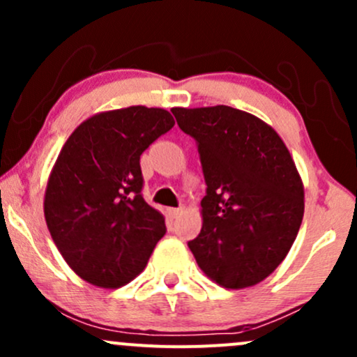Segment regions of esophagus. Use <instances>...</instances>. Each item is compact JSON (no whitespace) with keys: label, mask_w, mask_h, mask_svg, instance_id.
Returning <instances> with one entry per match:
<instances>
[{"label":"esophagus","mask_w":357,"mask_h":357,"mask_svg":"<svg viewBox=\"0 0 357 357\" xmlns=\"http://www.w3.org/2000/svg\"><path fill=\"white\" fill-rule=\"evenodd\" d=\"M167 213H169V216H173V218H176V216H178V215H181L183 208H169V210H167Z\"/></svg>","instance_id":"esophagus-1"}]
</instances>
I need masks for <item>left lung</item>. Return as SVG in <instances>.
<instances>
[{
    "instance_id": "1",
    "label": "left lung",
    "mask_w": 357,
    "mask_h": 357,
    "mask_svg": "<svg viewBox=\"0 0 357 357\" xmlns=\"http://www.w3.org/2000/svg\"><path fill=\"white\" fill-rule=\"evenodd\" d=\"M198 142L206 196L202 233L188 243L225 289L265 280L292 248L304 218V183L272 126L243 110L171 109Z\"/></svg>"
}]
</instances>
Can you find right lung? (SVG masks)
Instances as JSON below:
<instances>
[{
	"mask_svg": "<svg viewBox=\"0 0 357 357\" xmlns=\"http://www.w3.org/2000/svg\"><path fill=\"white\" fill-rule=\"evenodd\" d=\"M173 126L167 110L132 105L89 117L61 147L45 221L68 267L89 284H129L165 236V216L141 195L139 159Z\"/></svg>",
	"mask_w": 357,
	"mask_h": 357,
	"instance_id": "right-lung-1",
	"label": "right lung"
}]
</instances>
